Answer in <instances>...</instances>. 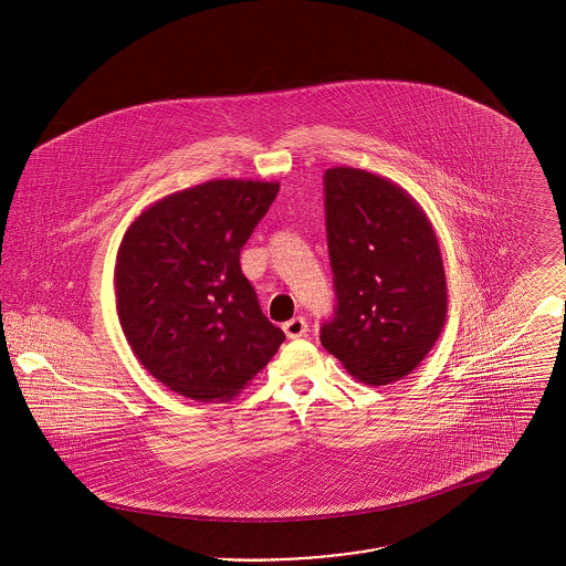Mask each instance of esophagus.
I'll return each instance as SVG.
<instances>
[{
	"label": "esophagus",
	"mask_w": 566,
	"mask_h": 566,
	"mask_svg": "<svg viewBox=\"0 0 566 566\" xmlns=\"http://www.w3.org/2000/svg\"><path fill=\"white\" fill-rule=\"evenodd\" d=\"M282 328H284V333H286V337H289V339H298V337H305V335H307L310 324H307L305 318L296 316L293 321H289V323L284 324Z\"/></svg>",
	"instance_id": "obj_1"
}]
</instances>
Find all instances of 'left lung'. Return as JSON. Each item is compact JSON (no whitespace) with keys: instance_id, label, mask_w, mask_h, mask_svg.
Listing matches in <instances>:
<instances>
[{"instance_id":"obj_1","label":"left lung","mask_w":566,"mask_h":566,"mask_svg":"<svg viewBox=\"0 0 566 566\" xmlns=\"http://www.w3.org/2000/svg\"><path fill=\"white\" fill-rule=\"evenodd\" d=\"M328 259L337 307L321 342L348 374L384 386L437 344L448 286L424 210L395 182L354 167L324 171Z\"/></svg>"}]
</instances>
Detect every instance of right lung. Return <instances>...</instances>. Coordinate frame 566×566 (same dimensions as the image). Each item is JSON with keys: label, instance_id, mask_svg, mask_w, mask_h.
Instances as JSON below:
<instances>
[{"label": "right lung", "instance_id": "obj_1", "mask_svg": "<svg viewBox=\"0 0 566 566\" xmlns=\"http://www.w3.org/2000/svg\"><path fill=\"white\" fill-rule=\"evenodd\" d=\"M277 182L210 180L146 208L114 270L116 310L137 360L192 401H229L286 339L240 268Z\"/></svg>", "mask_w": 566, "mask_h": 566}]
</instances>
